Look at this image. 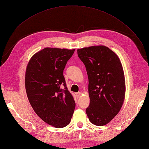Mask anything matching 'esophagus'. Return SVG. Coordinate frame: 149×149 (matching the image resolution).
<instances>
[{
  "instance_id": "obj_1",
  "label": "esophagus",
  "mask_w": 149,
  "mask_h": 149,
  "mask_svg": "<svg viewBox=\"0 0 149 149\" xmlns=\"http://www.w3.org/2000/svg\"><path fill=\"white\" fill-rule=\"evenodd\" d=\"M81 92H78V93H76V96L78 98L79 97V96H81Z\"/></svg>"
}]
</instances>
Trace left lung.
Segmentation results:
<instances>
[{
    "mask_svg": "<svg viewBox=\"0 0 149 149\" xmlns=\"http://www.w3.org/2000/svg\"><path fill=\"white\" fill-rule=\"evenodd\" d=\"M77 52L89 80L90 103L86 112L92 124L104 125L119 113L124 101L123 66L118 55L105 46L86 47Z\"/></svg>",
    "mask_w": 149,
    "mask_h": 149,
    "instance_id": "obj_1",
    "label": "left lung"
}]
</instances>
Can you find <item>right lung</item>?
Returning <instances> with one entry per match:
<instances>
[{
	"mask_svg": "<svg viewBox=\"0 0 149 149\" xmlns=\"http://www.w3.org/2000/svg\"><path fill=\"white\" fill-rule=\"evenodd\" d=\"M74 50L45 48L31 56L26 66L25 84L30 104L39 118L56 128L68 125L75 109L63 76Z\"/></svg>",
	"mask_w": 149,
	"mask_h": 149,
	"instance_id": "obj_1",
	"label": "right lung"
}]
</instances>
